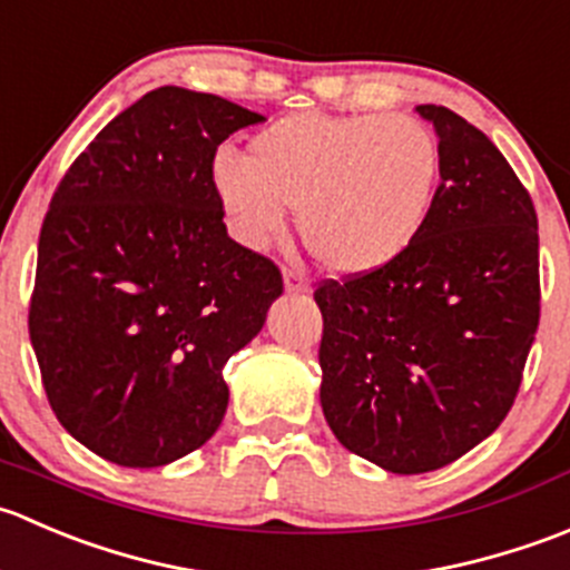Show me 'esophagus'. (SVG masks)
I'll return each instance as SVG.
<instances>
[{
	"label": "esophagus",
	"instance_id": "1",
	"mask_svg": "<svg viewBox=\"0 0 570 570\" xmlns=\"http://www.w3.org/2000/svg\"><path fill=\"white\" fill-rule=\"evenodd\" d=\"M285 293H309V279L304 277L302 272H293V268H285L283 272Z\"/></svg>",
	"mask_w": 570,
	"mask_h": 570
}]
</instances>
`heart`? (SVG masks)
<instances>
[{
	"label": "heart",
	"mask_w": 570,
	"mask_h": 570,
	"mask_svg": "<svg viewBox=\"0 0 570 570\" xmlns=\"http://www.w3.org/2000/svg\"><path fill=\"white\" fill-rule=\"evenodd\" d=\"M441 144L424 121L387 112H296L261 129L249 157H213V190L246 249L283 238L287 207L315 261L365 277L402 261L430 222Z\"/></svg>",
	"instance_id": "b5f03b06"
}]
</instances>
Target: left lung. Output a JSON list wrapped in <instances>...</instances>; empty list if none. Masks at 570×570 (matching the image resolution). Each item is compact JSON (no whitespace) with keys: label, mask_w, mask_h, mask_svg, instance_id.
<instances>
[{"label":"left lung","mask_w":570,"mask_h":570,"mask_svg":"<svg viewBox=\"0 0 570 570\" xmlns=\"http://www.w3.org/2000/svg\"><path fill=\"white\" fill-rule=\"evenodd\" d=\"M441 185L413 249L324 283L321 407L348 452L426 474L493 435L521 387L540 318L538 216L493 140L441 105Z\"/></svg>","instance_id":"left-lung-1"}]
</instances>
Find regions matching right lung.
<instances>
[{
  "instance_id": "obj_1",
  "label": "right lung",
  "mask_w": 570,
  "mask_h": 570,
  "mask_svg": "<svg viewBox=\"0 0 570 570\" xmlns=\"http://www.w3.org/2000/svg\"><path fill=\"white\" fill-rule=\"evenodd\" d=\"M266 118L163 86L118 112L60 179L38 240L30 341L75 441L157 469L213 438L222 368L283 296L277 266L227 235L222 140Z\"/></svg>"
}]
</instances>
